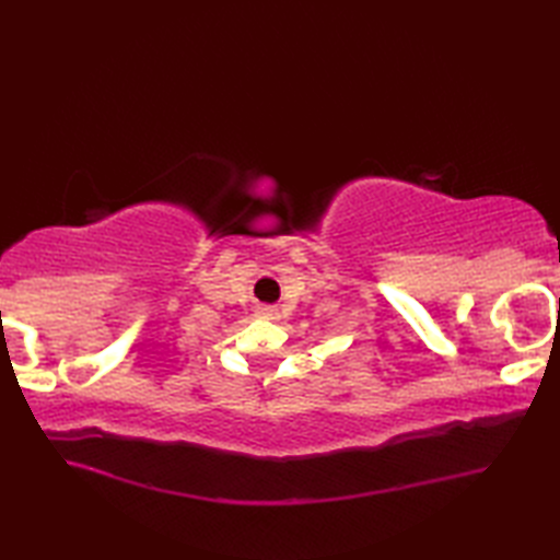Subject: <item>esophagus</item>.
<instances>
[{
    "instance_id": "1",
    "label": "esophagus",
    "mask_w": 560,
    "mask_h": 560,
    "mask_svg": "<svg viewBox=\"0 0 560 560\" xmlns=\"http://www.w3.org/2000/svg\"><path fill=\"white\" fill-rule=\"evenodd\" d=\"M257 315H259L261 319H277V317H279L277 307H271V305H261L259 311H257Z\"/></svg>"
}]
</instances>
